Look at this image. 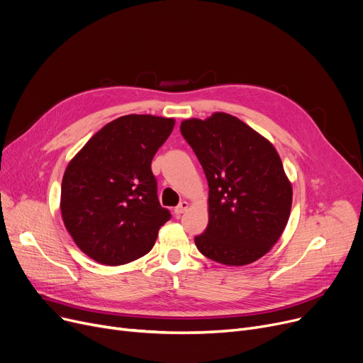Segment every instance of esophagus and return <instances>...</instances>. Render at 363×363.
<instances>
[{"mask_svg": "<svg viewBox=\"0 0 363 363\" xmlns=\"http://www.w3.org/2000/svg\"><path fill=\"white\" fill-rule=\"evenodd\" d=\"M188 207H189V204H188L186 201H181V203L174 208V212H175V215H177V216H181V215L186 211Z\"/></svg>", "mask_w": 363, "mask_h": 363, "instance_id": "34e87169", "label": "esophagus"}]
</instances>
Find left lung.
<instances>
[{
	"label": "left lung",
	"instance_id": "8db88e82",
	"mask_svg": "<svg viewBox=\"0 0 363 363\" xmlns=\"http://www.w3.org/2000/svg\"><path fill=\"white\" fill-rule=\"evenodd\" d=\"M181 133L208 184V225L194 238L197 249L228 266L260 259L284 233L293 201L275 147L228 113L186 119Z\"/></svg>",
	"mask_w": 363,
	"mask_h": 363
}]
</instances>
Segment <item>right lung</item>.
I'll return each mask as SVG.
<instances>
[{"label": "right lung", "mask_w": 363, "mask_h": 363, "mask_svg": "<svg viewBox=\"0 0 363 363\" xmlns=\"http://www.w3.org/2000/svg\"><path fill=\"white\" fill-rule=\"evenodd\" d=\"M175 121L128 114L107 123L66 167L62 218L79 249L118 266L147 255L170 212L157 199L151 160Z\"/></svg>", "instance_id": "obj_1"}]
</instances>
